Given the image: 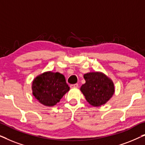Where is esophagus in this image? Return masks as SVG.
Here are the masks:
<instances>
[{
    "instance_id": "obj_1",
    "label": "esophagus",
    "mask_w": 145,
    "mask_h": 145,
    "mask_svg": "<svg viewBox=\"0 0 145 145\" xmlns=\"http://www.w3.org/2000/svg\"><path fill=\"white\" fill-rule=\"evenodd\" d=\"M71 88H78V84H71Z\"/></svg>"
}]
</instances>
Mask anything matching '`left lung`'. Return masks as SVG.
<instances>
[{"instance_id":"left-lung-1","label":"left lung","mask_w":145,"mask_h":145,"mask_svg":"<svg viewBox=\"0 0 145 145\" xmlns=\"http://www.w3.org/2000/svg\"><path fill=\"white\" fill-rule=\"evenodd\" d=\"M86 83L80 88L89 104L100 106L112 98L114 93V83L106 75L101 72H90L85 74Z\"/></svg>"}]
</instances>
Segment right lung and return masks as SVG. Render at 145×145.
I'll use <instances>...</instances> for the list:
<instances>
[{
	"label": "right lung",
	"mask_w": 145,
	"mask_h": 145,
	"mask_svg": "<svg viewBox=\"0 0 145 145\" xmlns=\"http://www.w3.org/2000/svg\"><path fill=\"white\" fill-rule=\"evenodd\" d=\"M65 76L59 72H47L33 81V94L41 104L53 106L69 90Z\"/></svg>",
	"instance_id": "add662e5"
}]
</instances>
